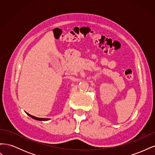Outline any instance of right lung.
Returning a JSON list of instances; mask_svg holds the SVG:
<instances>
[{
    "label": "right lung",
    "instance_id": "1",
    "mask_svg": "<svg viewBox=\"0 0 155 155\" xmlns=\"http://www.w3.org/2000/svg\"><path fill=\"white\" fill-rule=\"evenodd\" d=\"M26 114H27L29 116H30L31 118H34V119H35V120H39V121H47V120H50V119H48V118H37V117L32 116V115H31V114H28V113H26Z\"/></svg>",
    "mask_w": 155,
    "mask_h": 155
}]
</instances>
